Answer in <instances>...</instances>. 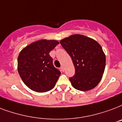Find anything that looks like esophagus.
Instances as JSON below:
<instances>
[{
  "label": "esophagus",
  "mask_w": 122,
  "mask_h": 122,
  "mask_svg": "<svg viewBox=\"0 0 122 122\" xmlns=\"http://www.w3.org/2000/svg\"><path fill=\"white\" fill-rule=\"evenodd\" d=\"M60 69H61V70L62 71H64V70H64V67H63V66H61Z\"/></svg>",
  "instance_id": "obj_1"
}]
</instances>
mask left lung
<instances>
[{"label": "left lung", "instance_id": "1", "mask_svg": "<svg viewBox=\"0 0 122 122\" xmlns=\"http://www.w3.org/2000/svg\"><path fill=\"white\" fill-rule=\"evenodd\" d=\"M71 57L75 75L69 79L73 88L88 91L100 82L106 66V56L100 44L81 34H73L60 41Z\"/></svg>", "mask_w": 122, "mask_h": 122}]
</instances>
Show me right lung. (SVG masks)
<instances>
[{"mask_svg": "<svg viewBox=\"0 0 122 122\" xmlns=\"http://www.w3.org/2000/svg\"><path fill=\"white\" fill-rule=\"evenodd\" d=\"M59 44L56 40H41L25 47L18 57V71L28 88L48 92L54 87L61 71L54 67L49 53Z\"/></svg>", "mask_w": 122, "mask_h": 122, "instance_id": "right-lung-1", "label": "right lung"}]
</instances>
